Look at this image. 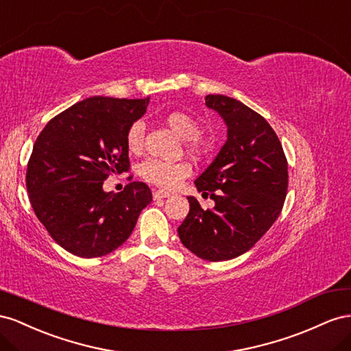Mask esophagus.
Masks as SVG:
<instances>
[{
	"label": "esophagus",
	"instance_id": "34e87169",
	"mask_svg": "<svg viewBox=\"0 0 351 351\" xmlns=\"http://www.w3.org/2000/svg\"><path fill=\"white\" fill-rule=\"evenodd\" d=\"M153 197H154V199L167 198V197H170V193L165 191V189H154V191H153Z\"/></svg>",
	"mask_w": 351,
	"mask_h": 351
}]
</instances>
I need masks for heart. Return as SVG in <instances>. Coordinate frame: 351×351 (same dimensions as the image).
<instances>
[{"label":"heart","mask_w":351,"mask_h":351,"mask_svg":"<svg viewBox=\"0 0 351 351\" xmlns=\"http://www.w3.org/2000/svg\"><path fill=\"white\" fill-rule=\"evenodd\" d=\"M165 123L170 128L176 136L189 143V145L197 148L195 139L202 135V126L197 122V120L182 112H173L165 117ZM144 131L145 126L141 120H136L131 126L128 128L126 131V147L131 153H136L141 149L143 141H144ZM189 172H191V167H189L184 162H162V160H154L148 158L145 162L139 166V175L147 182L157 185L160 188L172 189L181 184L182 179H185Z\"/></svg>","instance_id":"1"}]
</instances>
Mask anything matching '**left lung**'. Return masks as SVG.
Instances as JSON below:
<instances>
[{
	"label": "left lung",
	"instance_id": "obj_1",
	"mask_svg": "<svg viewBox=\"0 0 351 351\" xmlns=\"http://www.w3.org/2000/svg\"><path fill=\"white\" fill-rule=\"evenodd\" d=\"M206 106L228 126L226 143L194 182L215 207L204 210L188 197L189 213L178 234L199 258L222 262L248 252L274 225L287 197L288 163L263 116L226 95H207Z\"/></svg>",
	"mask_w": 351,
	"mask_h": 351
}]
</instances>
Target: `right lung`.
Here are the masks:
<instances>
[{
    "instance_id": "right-lung-1",
    "label": "right lung",
    "mask_w": 351,
    "mask_h": 351,
    "mask_svg": "<svg viewBox=\"0 0 351 351\" xmlns=\"http://www.w3.org/2000/svg\"><path fill=\"white\" fill-rule=\"evenodd\" d=\"M149 98L91 97L53 117L27 163L29 199L54 241L84 258L101 257L132 234L153 195L144 182L106 193L110 175L129 170L126 131Z\"/></svg>"
}]
</instances>
